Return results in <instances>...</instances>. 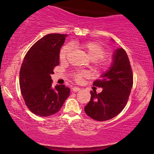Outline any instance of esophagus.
Returning <instances> with one entry per match:
<instances>
[{
    "mask_svg": "<svg viewBox=\"0 0 154 154\" xmlns=\"http://www.w3.org/2000/svg\"><path fill=\"white\" fill-rule=\"evenodd\" d=\"M80 88H77V87H74L73 88H72V91H73L74 92H78L80 91Z\"/></svg>",
    "mask_w": 154,
    "mask_h": 154,
    "instance_id": "obj_1",
    "label": "esophagus"
}]
</instances>
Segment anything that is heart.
I'll list each match as a JSON object with an SVG mask.
<instances>
[{
	"mask_svg": "<svg viewBox=\"0 0 154 154\" xmlns=\"http://www.w3.org/2000/svg\"><path fill=\"white\" fill-rule=\"evenodd\" d=\"M78 46L84 50L87 54L89 59L92 61V66L93 69L97 72H103L109 68L110 61L106 57V51L100 43L96 42H85L79 43ZM72 50L69 44L63 45L59 53L60 61H66L69 54ZM89 73L87 71H78L74 74V79L76 82H80L85 77H88Z\"/></svg>",
	"mask_w": 154,
	"mask_h": 154,
	"instance_id": "obj_1",
	"label": "heart"
}]
</instances>
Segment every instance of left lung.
I'll list each match as a JSON object with an SVG mask.
<instances>
[{
  "label": "left lung",
  "mask_w": 154,
  "mask_h": 154,
  "mask_svg": "<svg viewBox=\"0 0 154 154\" xmlns=\"http://www.w3.org/2000/svg\"><path fill=\"white\" fill-rule=\"evenodd\" d=\"M133 85V74L126 51H115L109 71L96 79L93 85L103 88L101 93L91 91V98L85 106L88 116L96 121H106L119 114L127 105Z\"/></svg>",
  "instance_id": "1"
}]
</instances>
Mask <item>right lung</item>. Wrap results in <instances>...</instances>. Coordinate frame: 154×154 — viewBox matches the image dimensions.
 Here are the masks:
<instances>
[{
	"instance_id": "right-lung-1",
	"label": "right lung",
	"mask_w": 154,
	"mask_h": 154,
	"mask_svg": "<svg viewBox=\"0 0 154 154\" xmlns=\"http://www.w3.org/2000/svg\"><path fill=\"white\" fill-rule=\"evenodd\" d=\"M66 35L48 34L27 51L19 72V85L24 103L33 114L48 116L56 114L69 97L64 85L52 88L51 75L59 64L60 49Z\"/></svg>"
}]
</instances>
